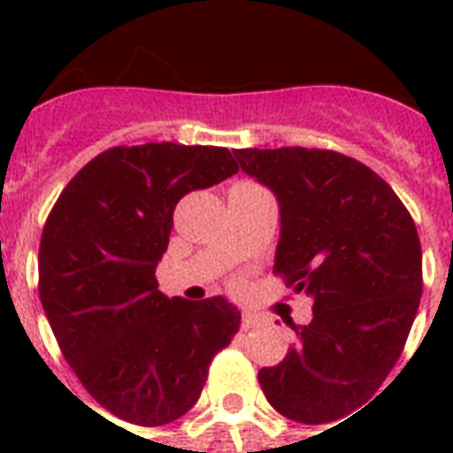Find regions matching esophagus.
<instances>
[{"mask_svg":"<svg viewBox=\"0 0 453 453\" xmlns=\"http://www.w3.org/2000/svg\"><path fill=\"white\" fill-rule=\"evenodd\" d=\"M259 323H262V318H259V315L250 313V311H242V320H240L242 330H252V327H257Z\"/></svg>","mask_w":453,"mask_h":453,"instance_id":"1","label":"esophagus"}]
</instances>
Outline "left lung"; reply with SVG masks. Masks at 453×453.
<instances>
[{
    "mask_svg": "<svg viewBox=\"0 0 453 453\" xmlns=\"http://www.w3.org/2000/svg\"><path fill=\"white\" fill-rule=\"evenodd\" d=\"M240 169L279 201L274 274L313 301L298 342L259 371L284 418L323 425L361 408L405 347L422 296V247L383 179L333 150H237ZM351 418V415H349Z\"/></svg>",
    "mask_w": 453,
    "mask_h": 453,
    "instance_id": "obj_1",
    "label": "left lung"
}]
</instances>
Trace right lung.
<instances>
[{
    "instance_id": "obj_1",
    "label": "right lung",
    "mask_w": 453,
    "mask_h": 453,
    "mask_svg": "<svg viewBox=\"0 0 453 453\" xmlns=\"http://www.w3.org/2000/svg\"><path fill=\"white\" fill-rule=\"evenodd\" d=\"M235 172L227 148L120 145L84 165L45 220L41 303L77 379L116 418L142 427L181 418L240 330L223 296L167 298L155 279L179 198Z\"/></svg>"
}]
</instances>
